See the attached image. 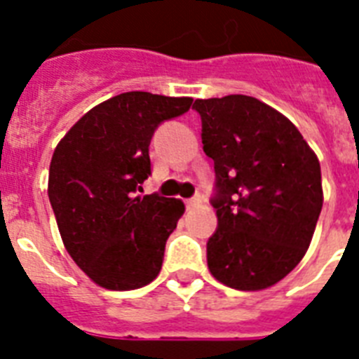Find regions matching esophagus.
I'll list each match as a JSON object with an SVG mask.
<instances>
[{"label": "esophagus", "instance_id": "esophagus-1", "mask_svg": "<svg viewBox=\"0 0 359 359\" xmlns=\"http://www.w3.org/2000/svg\"><path fill=\"white\" fill-rule=\"evenodd\" d=\"M201 203V196H196L191 197V199H186V208H194L196 205H199Z\"/></svg>", "mask_w": 359, "mask_h": 359}]
</instances>
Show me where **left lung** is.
Segmentation results:
<instances>
[{
  "label": "left lung",
  "instance_id": "left-lung-1",
  "mask_svg": "<svg viewBox=\"0 0 359 359\" xmlns=\"http://www.w3.org/2000/svg\"><path fill=\"white\" fill-rule=\"evenodd\" d=\"M194 108L216 171L208 270L231 289H268L311 244L324 199L317 154L285 115L253 97L196 100Z\"/></svg>",
  "mask_w": 359,
  "mask_h": 359
}]
</instances>
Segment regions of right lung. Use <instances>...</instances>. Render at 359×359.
Returning a JSON list of instances; mask_svg holds the SVG:
<instances>
[{
    "label": "right lung",
    "instance_id": "add662e5",
    "mask_svg": "<svg viewBox=\"0 0 359 359\" xmlns=\"http://www.w3.org/2000/svg\"><path fill=\"white\" fill-rule=\"evenodd\" d=\"M191 102L123 93L89 109L53 151L48 197L59 233L76 264L104 289H140L162 270L184 203L137 191L151 175L154 130Z\"/></svg>",
    "mask_w": 359,
    "mask_h": 359
}]
</instances>
